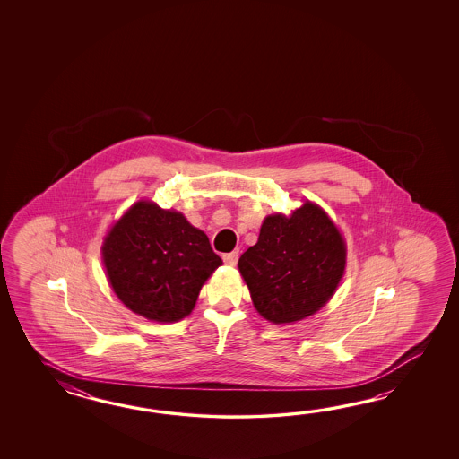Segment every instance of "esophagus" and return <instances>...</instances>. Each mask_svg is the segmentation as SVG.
<instances>
[{"label": "esophagus", "instance_id": "1", "mask_svg": "<svg viewBox=\"0 0 459 459\" xmlns=\"http://www.w3.org/2000/svg\"><path fill=\"white\" fill-rule=\"evenodd\" d=\"M238 259H239V251L223 254V261H225V264H228V265H236Z\"/></svg>", "mask_w": 459, "mask_h": 459}]
</instances>
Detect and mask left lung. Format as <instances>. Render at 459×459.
<instances>
[{"label":"left lung","mask_w":459,"mask_h":459,"mask_svg":"<svg viewBox=\"0 0 459 459\" xmlns=\"http://www.w3.org/2000/svg\"><path fill=\"white\" fill-rule=\"evenodd\" d=\"M344 265L342 233L312 202L290 216H267L257 243L238 263L255 310L275 325L318 312L332 299Z\"/></svg>","instance_id":"8db88e82"}]
</instances>
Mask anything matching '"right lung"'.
Returning a JSON list of instances; mask_svg holds the SVG:
<instances>
[{
	"mask_svg": "<svg viewBox=\"0 0 459 459\" xmlns=\"http://www.w3.org/2000/svg\"><path fill=\"white\" fill-rule=\"evenodd\" d=\"M101 254L117 299L159 323L190 315L206 279L223 264L202 230L149 200L137 202L117 220Z\"/></svg>",
	"mask_w": 459,
	"mask_h": 459,
	"instance_id": "add662e5",
	"label": "right lung"
}]
</instances>
